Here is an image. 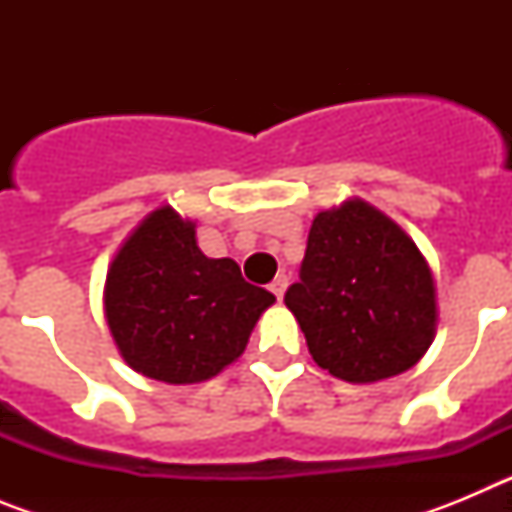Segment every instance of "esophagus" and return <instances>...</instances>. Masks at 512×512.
Instances as JSON below:
<instances>
[{
	"mask_svg": "<svg viewBox=\"0 0 512 512\" xmlns=\"http://www.w3.org/2000/svg\"><path fill=\"white\" fill-rule=\"evenodd\" d=\"M269 289L274 292V295H277V300H282L284 289H287V277H284V274H279V277L269 284Z\"/></svg>",
	"mask_w": 512,
	"mask_h": 512,
	"instance_id": "esophagus-1",
	"label": "esophagus"
}]
</instances>
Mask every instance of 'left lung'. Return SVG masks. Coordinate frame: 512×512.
<instances>
[{
  "instance_id": "obj_1",
  "label": "left lung",
  "mask_w": 512,
  "mask_h": 512,
  "mask_svg": "<svg viewBox=\"0 0 512 512\" xmlns=\"http://www.w3.org/2000/svg\"><path fill=\"white\" fill-rule=\"evenodd\" d=\"M284 305L315 364L356 384L408 372L436 333V287L418 246L359 200L312 220Z\"/></svg>"
}]
</instances>
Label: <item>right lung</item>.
<instances>
[{
	"label": "right lung",
	"mask_w": 512,
	"mask_h": 512,
	"mask_svg": "<svg viewBox=\"0 0 512 512\" xmlns=\"http://www.w3.org/2000/svg\"><path fill=\"white\" fill-rule=\"evenodd\" d=\"M274 302L233 259H207L194 223L171 207L148 215L115 256L104 315L122 359L143 377L205 382L243 354Z\"/></svg>",
	"instance_id": "right-lung-1"
}]
</instances>
